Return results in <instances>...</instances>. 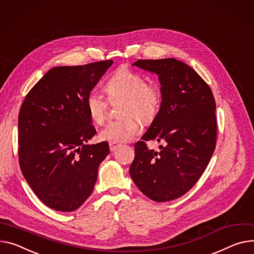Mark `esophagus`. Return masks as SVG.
Returning <instances> with one entry per match:
<instances>
[{
  "label": "esophagus",
  "instance_id": "obj_1",
  "mask_svg": "<svg viewBox=\"0 0 254 254\" xmlns=\"http://www.w3.org/2000/svg\"><path fill=\"white\" fill-rule=\"evenodd\" d=\"M121 146H122L121 144L115 143V142H110V143H109V149H110V151H111V152L115 151L117 148H120Z\"/></svg>",
  "mask_w": 254,
  "mask_h": 254
}]
</instances>
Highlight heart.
<instances>
[{"label": "heart", "mask_w": 254, "mask_h": 254, "mask_svg": "<svg viewBox=\"0 0 254 254\" xmlns=\"http://www.w3.org/2000/svg\"><path fill=\"white\" fill-rule=\"evenodd\" d=\"M109 100L124 98L120 108V118L110 122L100 132V138L109 142H127L134 138L143 123L155 118L160 104L161 91L155 83L146 82V78L128 68L115 71L106 81ZM86 108L92 121L98 125L105 123L108 100L97 90H91L86 97Z\"/></svg>", "instance_id": "b5f03b06"}]
</instances>
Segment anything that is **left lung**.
Segmentation results:
<instances>
[{"label": "left lung", "mask_w": 254, "mask_h": 254, "mask_svg": "<svg viewBox=\"0 0 254 254\" xmlns=\"http://www.w3.org/2000/svg\"><path fill=\"white\" fill-rule=\"evenodd\" d=\"M133 65L158 74L162 101L142 141L134 144L129 175L151 200L171 201L193 187L213 154L214 97L203 78L180 60L141 59ZM151 139L165 143L159 152L147 148Z\"/></svg>", "instance_id": "left-lung-1"}]
</instances>
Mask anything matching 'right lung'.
Masks as SVG:
<instances>
[{
    "label": "right lung",
    "instance_id": "obj_1",
    "mask_svg": "<svg viewBox=\"0 0 254 254\" xmlns=\"http://www.w3.org/2000/svg\"><path fill=\"white\" fill-rule=\"evenodd\" d=\"M113 60L50 69L26 95L18 115L21 173L45 205L77 209L94 190L107 142L86 145L96 128L86 97Z\"/></svg>",
    "mask_w": 254,
    "mask_h": 254
}]
</instances>
